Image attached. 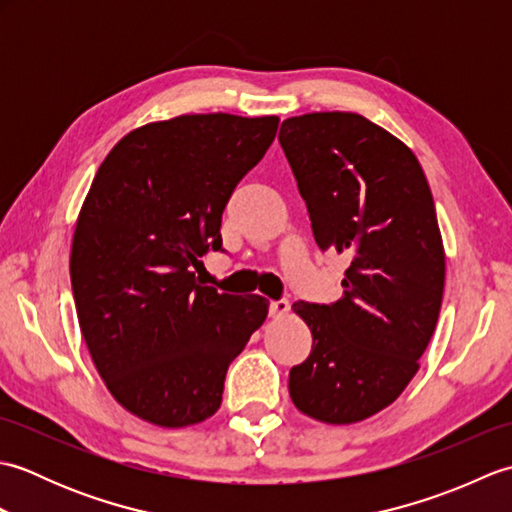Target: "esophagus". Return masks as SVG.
<instances>
[{
    "label": "esophagus",
    "mask_w": 512,
    "mask_h": 512,
    "mask_svg": "<svg viewBox=\"0 0 512 512\" xmlns=\"http://www.w3.org/2000/svg\"><path fill=\"white\" fill-rule=\"evenodd\" d=\"M288 310H290V301H288V299H277V301H270V306H268V314H270V317H273V319H281V317H286Z\"/></svg>",
    "instance_id": "34e87169"
}]
</instances>
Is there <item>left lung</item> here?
<instances>
[{"label":"left lung","mask_w":512,"mask_h":512,"mask_svg":"<svg viewBox=\"0 0 512 512\" xmlns=\"http://www.w3.org/2000/svg\"><path fill=\"white\" fill-rule=\"evenodd\" d=\"M279 143L314 242L350 259L339 301L292 306L312 332V352L290 369V398L314 420H365L402 394L436 330L444 290L436 204L413 151L361 114L292 116Z\"/></svg>","instance_id":"obj_1"}]
</instances>
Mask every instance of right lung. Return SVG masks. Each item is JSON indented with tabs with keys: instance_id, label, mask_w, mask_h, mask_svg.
<instances>
[{
	"instance_id": "add662e5",
	"label": "right lung",
	"mask_w": 512,
	"mask_h": 512,
	"mask_svg": "<svg viewBox=\"0 0 512 512\" xmlns=\"http://www.w3.org/2000/svg\"><path fill=\"white\" fill-rule=\"evenodd\" d=\"M277 125L220 112L138 127L81 206L70 255L81 334L110 394L158 427L211 418L228 365L266 321L264 297L220 295L195 273L224 250V206Z\"/></svg>"
}]
</instances>
